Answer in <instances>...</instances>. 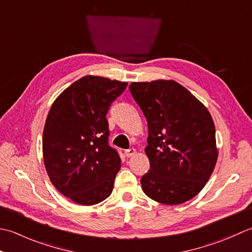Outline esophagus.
<instances>
[{
	"mask_svg": "<svg viewBox=\"0 0 252 252\" xmlns=\"http://www.w3.org/2000/svg\"><path fill=\"white\" fill-rule=\"evenodd\" d=\"M136 153H137L136 149H133V148L128 149V150H125V155H126L127 158H131L133 156H136Z\"/></svg>",
	"mask_w": 252,
	"mask_h": 252,
	"instance_id": "esophagus-1",
	"label": "esophagus"
}]
</instances>
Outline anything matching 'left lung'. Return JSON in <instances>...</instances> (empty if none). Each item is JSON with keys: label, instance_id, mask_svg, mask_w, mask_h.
I'll return each mask as SVG.
<instances>
[{"label": "left lung", "instance_id": "obj_1", "mask_svg": "<svg viewBox=\"0 0 252 252\" xmlns=\"http://www.w3.org/2000/svg\"><path fill=\"white\" fill-rule=\"evenodd\" d=\"M129 90L148 122L150 169L141 178L142 190L163 204L188 201L202 190L218 161L211 114L174 80L131 83Z\"/></svg>", "mask_w": 252, "mask_h": 252}]
</instances>
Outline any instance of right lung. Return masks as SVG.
I'll use <instances>...</instances> for the list:
<instances>
[{
  "label": "right lung",
  "instance_id": "add662e5",
  "mask_svg": "<svg viewBox=\"0 0 252 252\" xmlns=\"http://www.w3.org/2000/svg\"><path fill=\"white\" fill-rule=\"evenodd\" d=\"M127 83L81 77L56 97L45 121L42 151L51 183L71 201L94 205L112 193L121 158L107 143L106 113Z\"/></svg>",
  "mask_w": 252,
  "mask_h": 252
}]
</instances>
